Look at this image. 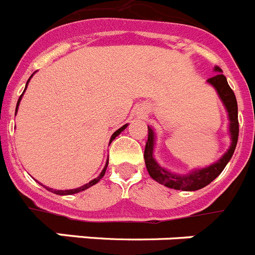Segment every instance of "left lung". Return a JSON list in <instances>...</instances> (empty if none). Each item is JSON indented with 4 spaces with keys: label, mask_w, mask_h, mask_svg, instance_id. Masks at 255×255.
<instances>
[{
    "label": "left lung",
    "mask_w": 255,
    "mask_h": 255,
    "mask_svg": "<svg viewBox=\"0 0 255 255\" xmlns=\"http://www.w3.org/2000/svg\"><path fill=\"white\" fill-rule=\"evenodd\" d=\"M218 74L213 78L208 79V83H211L218 92V96L222 100L224 105L226 106L227 112L230 117V132H231V145L229 150L222 155V158L215 164H212L209 167L202 168V170L193 171L191 173L186 176H179V175H172L171 172L166 171L164 168L159 167L158 163L153 158V143H154V134L153 130L148 126V140L145 144V149H144V161L147 166L148 173L150 175L153 180L162 184V185L167 186L171 189H176V190H185L193 191L199 190L204 188L208 184H211L216 177L220 175L226 164L233 157L235 152L236 144H238L239 138V120H238V102H236V97L234 91L230 88L229 83L226 80V76L221 73L222 70L218 66L215 67Z\"/></svg>",
    "instance_id": "8db88e82"
}]
</instances>
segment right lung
Listing matches in <instances>:
<instances>
[{"label":"right lung","mask_w":255,"mask_h":255,"mask_svg":"<svg viewBox=\"0 0 255 255\" xmlns=\"http://www.w3.org/2000/svg\"><path fill=\"white\" fill-rule=\"evenodd\" d=\"M29 80H30V78H29ZM29 80H28V82H29ZM26 84H28V83H26ZM25 89H26V87H25ZM20 100H21V96H20L19 101H17V106H19ZM17 106H16V111H17ZM126 126H128V124H126V125H124V126H121L120 129L116 130V131H115L114 134H112L111 140H110V143H111V141L114 140V139L116 138L117 135H119V134H120L121 131H123V130H125ZM107 166H108V161H107V163H106L105 168H103V170H102V172H101L100 176L96 177V179H94V180H92L91 182H88V184H85V185L80 186V188H78V189H71V190H53V189H51V188H47V190L52 191V193H55V194H58V195H71V194H76V193H79V191H83V190H85V189L91 188V186H93L94 184H97V182L100 181V180L102 179L103 176H105V172H106V170H107Z\"/></svg>","instance_id":"1"}]
</instances>
